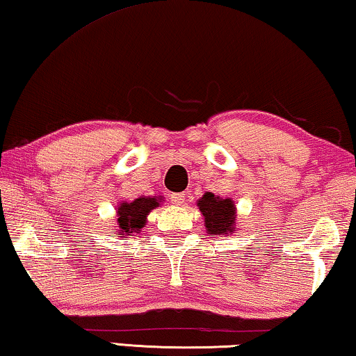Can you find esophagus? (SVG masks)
Segmentation results:
<instances>
[{
  "label": "esophagus",
  "mask_w": 356,
  "mask_h": 356,
  "mask_svg": "<svg viewBox=\"0 0 356 356\" xmlns=\"http://www.w3.org/2000/svg\"><path fill=\"white\" fill-rule=\"evenodd\" d=\"M169 200L174 206H182L185 203V193H172L169 196Z\"/></svg>",
  "instance_id": "1"
}]
</instances>
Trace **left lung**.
I'll list each match as a JSON object with an SVG mask.
<instances>
[{
    "mask_svg": "<svg viewBox=\"0 0 356 356\" xmlns=\"http://www.w3.org/2000/svg\"><path fill=\"white\" fill-rule=\"evenodd\" d=\"M198 209L203 216L206 232L209 235L236 233V206L232 198H222L219 195L206 192L198 200Z\"/></svg>",
    "mask_w": 356,
    "mask_h": 356,
    "instance_id": "left-lung-1",
    "label": "left lung"
}]
</instances>
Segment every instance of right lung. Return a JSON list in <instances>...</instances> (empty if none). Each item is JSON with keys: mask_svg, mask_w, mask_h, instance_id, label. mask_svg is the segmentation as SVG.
<instances>
[{"mask_svg": "<svg viewBox=\"0 0 356 356\" xmlns=\"http://www.w3.org/2000/svg\"><path fill=\"white\" fill-rule=\"evenodd\" d=\"M163 196H139L134 201H121L116 208V233L120 236H134L147 225V217L156 209Z\"/></svg>", "mask_w": 356, "mask_h": 356, "instance_id": "add662e5", "label": "right lung"}]
</instances>
